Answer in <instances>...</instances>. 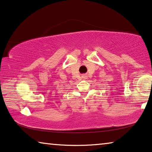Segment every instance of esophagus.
I'll use <instances>...</instances> for the list:
<instances>
[{
  "label": "esophagus",
  "mask_w": 152,
  "mask_h": 152,
  "mask_svg": "<svg viewBox=\"0 0 152 152\" xmlns=\"http://www.w3.org/2000/svg\"><path fill=\"white\" fill-rule=\"evenodd\" d=\"M82 78H83V79H84V80H85V79L87 78V76H86V75H85V74H83V75L82 76Z\"/></svg>",
  "instance_id": "esophagus-1"
}]
</instances>
